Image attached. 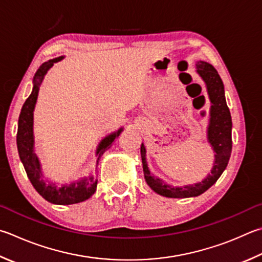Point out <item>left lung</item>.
Instances as JSON below:
<instances>
[{
    "label": "left lung",
    "instance_id": "left-lung-1",
    "mask_svg": "<svg viewBox=\"0 0 262 262\" xmlns=\"http://www.w3.org/2000/svg\"><path fill=\"white\" fill-rule=\"evenodd\" d=\"M196 72L206 84V92L211 102L210 119L207 126V142L212 146L214 155V163L211 173L202 180V182L193 184L173 187L166 183L164 180L151 174L146 161V149L144 144L141 145L142 165H143L144 179L147 185L160 196L168 198H189L197 197L210 189L221 177L223 170L226 169L228 161L231 155V116L227 106L225 87L223 82L217 74L216 70L210 63L199 60L196 63Z\"/></svg>",
    "mask_w": 262,
    "mask_h": 262
}]
</instances>
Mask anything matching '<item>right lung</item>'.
I'll use <instances>...</instances> for the list:
<instances>
[{
  "label": "right lung",
  "mask_w": 262,
  "mask_h": 262,
  "mask_svg": "<svg viewBox=\"0 0 262 262\" xmlns=\"http://www.w3.org/2000/svg\"><path fill=\"white\" fill-rule=\"evenodd\" d=\"M64 56H59L57 58L50 59L42 64L33 78V89L26 102L24 103L21 112L19 115L18 120V132H17V147L19 157L26 170V174L30 179L31 183L35 190L39 192L46 201L56 205H71L87 201L96 191L97 179L90 174L89 177L81 178L80 180L71 182L70 184L57 185L48 179H45L42 166L34 151V133H33V125H34V108L39 96V90L43 79L48 71L54 66L57 61H60ZM123 128H119L118 130L106 135L99 142L96 149V164L98 163L101 156L105 152L116 137L121 134Z\"/></svg>",
  "instance_id": "obj_1"
}]
</instances>
